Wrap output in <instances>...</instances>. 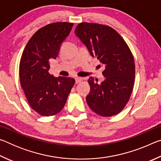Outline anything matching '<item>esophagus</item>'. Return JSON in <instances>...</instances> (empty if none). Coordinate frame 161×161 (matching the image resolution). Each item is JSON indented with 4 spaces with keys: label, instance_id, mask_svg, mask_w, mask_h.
<instances>
[{
    "label": "esophagus",
    "instance_id": "1",
    "mask_svg": "<svg viewBox=\"0 0 161 161\" xmlns=\"http://www.w3.org/2000/svg\"><path fill=\"white\" fill-rule=\"evenodd\" d=\"M75 81H76V84H79V83H80L81 81H83V78H81V77H76L75 78Z\"/></svg>",
    "mask_w": 161,
    "mask_h": 161
}]
</instances>
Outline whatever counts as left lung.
I'll return each instance as SVG.
<instances>
[{
  "label": "left lung",
  "mask_w": 161,
  "mask_h": 161,
  "mask_svg": "<svg viewBox=\"0 0 161 161\" xmlns=\"http://www.w3.org/2000/svg\"><path fill=\"white\" fill-rule=\"evenodd\" d=\"M75 33L88 48L92 57L105 65L101 84L89 78L90 93L86 102L91 109L103 117L116 115L124 109L131 95L135 80V62L125 40L111 27L81 23Z\"/></svg>",
  "instance_id": "1"
}]
</instances>
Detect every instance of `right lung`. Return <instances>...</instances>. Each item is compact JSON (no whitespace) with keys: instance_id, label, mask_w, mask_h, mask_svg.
I'll list each match as a JSON object with an SVG mask.
<instances>
[{"instance_id":"right-lung-1","label":"right lung","mask_w":161,"mask_h":161,"mask_svg":"<svg viewBox=\"0 0 161 161\" xmlns=\"http://www.w3.org/2000/svg\"><path fill=\"white\" fill-rule=\"evenodd\" d=\"M74 24L50 23L40 28L27 43L19 66V75L30 106L40 115L53 116L64 108L74 86V78L54 77L48 72L50 59L58 57L62 42Z\"/></svg>"}]
</instances>
